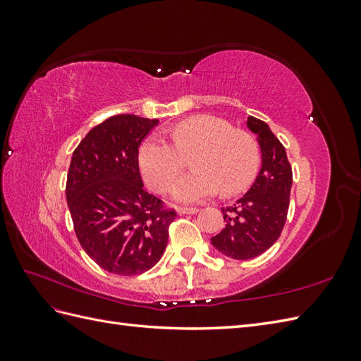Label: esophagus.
Masks as SVG:
<instances>
[{
    "label": "esophagus",
    "mask_w": 361,
    "mask_h": 361,
    "mask_svg": "<svg viewBox=\"0 0 361 361\" xmlns=\"http://www.w3.org/2000/svg\"><path fill=\"white\" fill-rule=\"evenodd\" d=\"M176 212L178 214H197V208H176Z\"/></svg>",
    "instance_id": "1"
}]
</instances>
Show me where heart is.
I'll return each instance as SVG.
<instances>
[{"label":"heart","mask_w":361,"mask_h":361,"mask_svg":"<svg viewBox=\"0 0 361 361\" xmlns=\"http://www.w3.org/2000/svg\"><path fill=\"white\" fill-rule=\"evenodd\" d=\"M171 142L158 135L145 140L137 155L144 181L166 192L185 169L181 157L190 158L195 169L173 186L172 195L178 202H200L221 189L234 195L247 189L256 178L260 166V147L256 137L233 130L226 121L200 114L180 121L171 130Z\"/></svg>","instance_id":"heart-1"}]
</instances>
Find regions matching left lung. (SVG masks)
<instances>
[{
	"label": "left lung",
	"mask_w": 361,
	"mask_h": 361,
	"mask_svg": "<svg viewBox=\"0 0 361 361\" xmlns=\"http://www.w3.org/2000/svg\"><path fill=\"white\" fill-rule=\"evenodd\" d=\"M247 127L257 136L262 166L248 192L221 208L225 228L211 239L219 252L237 260L257 257L279 239L293 183L286 149L268 124L248 116Z\"/></svg>",
	"instance_id": "8db88e82"
}]
</instances>
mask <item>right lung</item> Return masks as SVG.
Returning a JSON list of instances; mask_svg holds the SVG:
<instances>
[{
	"label": "right lung",
	"instance_id": "add662e5",
	"mask_svg": "<svg viewBox=\"0 0 361 361\" xmlns=\"http://www.w3.org/2000/svg\"><path fill=\"white\" fill-rule=\"evenodd\" d=\"M158 119L118 114L91 128L74 150L66 202L75 235L104 270L136 276L163 256L176 217L144 190L137 153Z\"/></svg>",
	"mask_w": 361,
	"mask_h": 361
}]
</instances>
